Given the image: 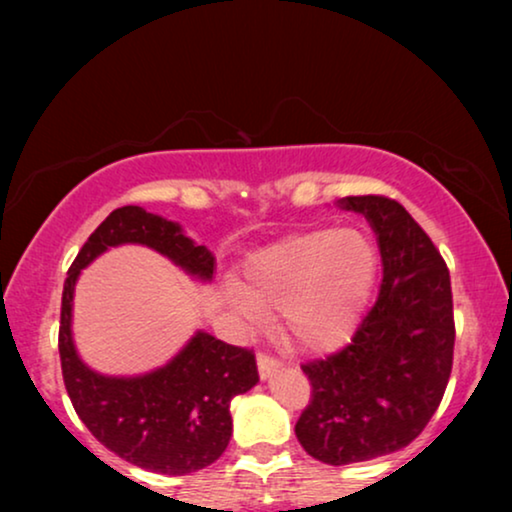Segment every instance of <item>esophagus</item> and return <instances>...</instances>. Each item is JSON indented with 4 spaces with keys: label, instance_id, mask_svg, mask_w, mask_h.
<instances>
[{
    "label": "esophagus",
    "instance_id": "1",
    "mask_svg": "<svg viewBox=\"0 0 512 512\" xmlns=\"http://www.w3.org/2000/svg\"><path fill=\"white\" fill-rule=\"evenodd\" d=\"M256 366H258V375H261V380L265 382V380H270V377L275 375L279 368H282V363H279L277 359H272V356H268V354H258Z\"/></svg>",
    "mask_w": 512,
    "mask_h": 512
}]
</instances>
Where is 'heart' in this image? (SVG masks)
<instances>
[{"instance_id": "b5f03b06", "label": "heart", "mask_w": 512, "mask_h": 512, "mask_svg": "<svg viewBox=\"0 0 512 512\" xmlns=\"http://www.w3.org/2000/svg\"><path fill=\"white\" fill-rule=\"evenodd\" d=\"M377 275V249L359 228H319L247 261L233 303L249 319L282 312L284 333L310 352L352 338Z\"/></svg>"}]
</instances>
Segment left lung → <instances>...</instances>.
<instances>
[{"mask_svg":"<svg viewBox=\"0 0 512 512\" xmlns=\"http://www.w3.org/2000/svg\"><path fill=\"white\" fill-rule=\"evenodd\" d=\"M335 205L373 228L382 286L352 345L303 366L312 403L296 436L321 464L347 466L401 450L429 424L450 380L454 317L447 265L403 205L382 195Z\"/></svg>","mask_w":512,"mask_h":512,"instance_id":"1","label":"left lung"}]
</instances>
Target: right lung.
Returning a JSON list of instances; mask_svg holds the SVG:
<instances>
[{"instance_id": "right-lung-1", "label": "right lung", "mask_w": 512, "mask_h": 512, "mask_svg": "<svg viewBox=\"0 0 512 512\" xmlns=\"http://www.w3.org/2000/svg\"><path fill=\"white\" fill-rule=\"evenodd\" d=\"M142 244L181 272L209 284L216 258L181 223L118 207L104 219L67 272L60 312V361L81 422L118 457L146 471L188 475L214 464L233 436L230 401L256 387L254 354L198 328L163 366L139 375H104L81 359L74 342V289L81 270L111 247Z\"/></svg>"}]
</instances>
